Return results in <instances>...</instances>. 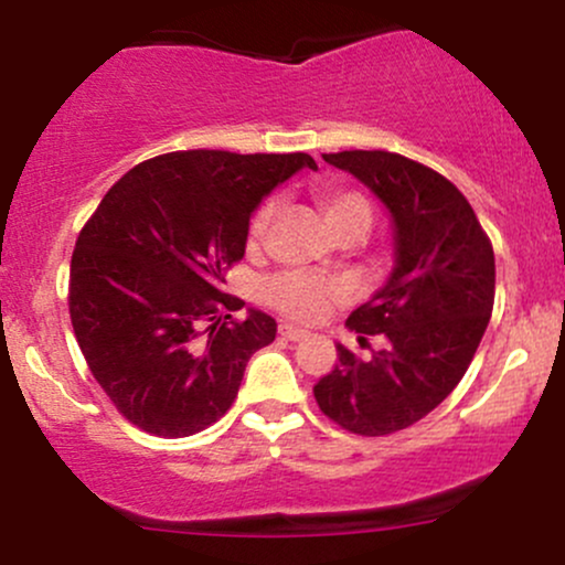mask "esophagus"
Masks as SVG:
<instances>
[{
	"label": "esophagus",
	"mask_w": 565,
	"mask_h": 565,
	"mask_svg": "<svg viewBox=\"0 0 565 565\" xmlns=\"http://www.w3.org/2000/svg\"><path fill=\"white\" fill-rule=\"evenodd\" d=\"M278 334L284 337V340H291V342H300V340H308V332L300 327H291V323H281L278 327Z\"/></svg>",
	"instance_id": "esophagus-1"
}]
</instances>
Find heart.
Instances as JSON below:
<instances>
[{
	"mask_svg": "<svg viewBox=\"0 0 565 565\" xmlns=\"http://www.w3.org/2000/svg\"><path fill=\"white\" fill-rule=\"evenodd\" d=\"M316 201H319L323 217H327L329 228L334 233L348 228H359L366 233L372 228V204H369L359 191L327 185L316 191ZM274 201H263L255 210V215L249 220L252 244L260 242L265 236L270 217H274ZM342 297H345V284L334 281V278L305 274V270H289V274L270 278V281L265 284V300L276 305L281 313L300 321L321 319V316L327 313L334 302H340Z\"/></svg>",
	"mask_w": 565,
	"mask_h": 565,
	"instance_id": "b5f03b06",
	"label": "heart"
}]
</instances>
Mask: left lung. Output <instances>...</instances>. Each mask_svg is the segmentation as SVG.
I'll list each match as a JSON object with an SVG mask.
<instances>
[{
	"mask_svg": "<svg viewBox=\"0 0 565 565\" xmlns=\"http://www.w3.org/2000/svg\"><path fill=\"white\" fill-rule=\"evenodd\" d=\"M353 174L393 220L395 263L348 329L382 334L361 361L337 345L316 382L319 408L359 436H387L430 414L468 372L494 308V249L468 199L430 167L391 151L323 153Z\"/></svg>",
	"mask_w": 565,
	"mask_h": 565,
	"instance_id": "left-lung-1",
	"label": "left lung"
}]
</instances>
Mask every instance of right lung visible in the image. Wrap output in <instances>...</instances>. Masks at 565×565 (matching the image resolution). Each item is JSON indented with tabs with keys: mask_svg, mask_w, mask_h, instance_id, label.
<instances>
[{
	"mask_svg": "<svg viewBox=\"0 0 565 565\" xmlns=\"http://www.w3.org/2000/svg\"><path fill=\"white\" fill-rule=\"evenodd\" d=\"M308 153L178 151L132 167L71 257L68 310L84 361L121 417L161 438L217 423L276 321L223 291L249 217Z\"/></svg>",
	"mask_w": 565,
	"mask_h": 565,
	"instance_id": "obj_1",
	"label": "right lung"
}]
</instances>
